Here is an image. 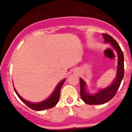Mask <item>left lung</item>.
<instances>
[{"label": "left lung", "mask_w": 132, "mask_h": 132, "mask_svg": "<svg viewBox=\"0 0 132 132\" xmlns=\"http://www.w3.org/2000/svg\"><path fill=\"white\" fill-rule=\"evenodd\" d=\"M105 41L107 43H110L112 46L118 52V70H117L116 78L110 86L100 91L97 94L91 95L86 91V84L82 79H80V96L82 100L86 103L89 105H100L107 103L109 100L114 98L120 86L121 81L124 77V55L121 48L119 44L112 36L106 33L102 34Z\"/></svg>", "instance_id": "1"}]
</instances>
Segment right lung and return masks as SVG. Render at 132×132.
I'll list each match as a JSON object with an SVG mask.
<instances>
[{
  "label": "right lung",
  "mask_w": 132,
  "mask_h": 132,
  "mask_svg": "<svg viewBox=\"0 0 132 132\" xmlns=\"http://www.w3.org/2000/svg\"><path fill=\"white\" fill-rule=\"evenodd\" d=\"M65 80L66 79H64L63 80H62L59 84L58 86H57L56 89H55V91H54V93H52V94L51 96H50V98H48L46 100L43 101V102H40V103H32L25 100L24 99H23V98L18 94V93H17L15 89L14 88V89L16 94L17 96H18V98H19L20 99L22 100V102H23L26 105H27L28 107L30 108L31 109H32V110L39 111V110H45V109H51V108L54 107V106L56 105L60 98V91H61V87H62V85H63L64 82H65Z\"/></svg>",
  "instance_id": "1"
}]
</instances>
